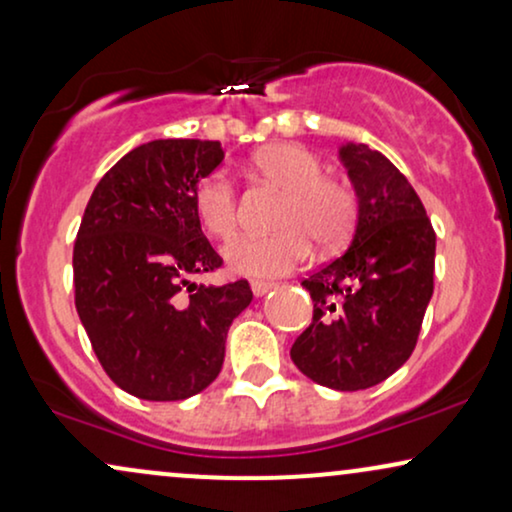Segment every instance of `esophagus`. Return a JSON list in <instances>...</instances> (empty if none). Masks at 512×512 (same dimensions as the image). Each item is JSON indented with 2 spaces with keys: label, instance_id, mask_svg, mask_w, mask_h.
<instances>
[{
  "label": "esophagus",
  "instance_id": "34e87169",
  "mask_svg": "<svg viewBox=\"0 0 512 512\" xmlns=\"http://www.w3.org/2000/svg\"><path fill=\"white\" fill-rule=\"evenodd\" d=\"M250 288H252V293H255V297H262V295H267L271 288H274V283H271V281H252Z\"/></svg>",
  "mask_w": 512,
  "mask_h": 512
}]
</instances>
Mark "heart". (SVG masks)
I'll list each match as a JSON object with an SVG mask.
<instances>
[{"label": "heart", "mask_w": 512, "mask_h": 512, "mask_svg": "<svg viewBox=\"0 0 512 512\" xmlns=\"http://www.w3.org/2000/svg\"><path fill=\"white\" fill-rule=\"evenodd\" d=\"M252 170L286 191L267 236H243L226 250L234 274L252 278L283 276L309 255V241L319 250H333L347 241L357 222L359 198L342 177L323 174L319 155L295 144H271L252 155ZM193 212L200 229L217 241H231L238 231L236 189L222 172L200 179L193 189Z\"/></svg>", "instance_id": "obj_1"}]
</instances>
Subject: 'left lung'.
I'll return each mask as SVG.
<instances>
[{
  "label": "left lung",
  "instance_id": "8db88e82",
  "mask_svg": "<svg viewBox=\"0 0 512 512\" xmlns=\"http://www.w3.org/2000/svg\"><path fill=\"white\" fill-rule=\"evenodd\" d=\"M359 198L352 243L304 278L314 302L290 359L314 383L357 392L406 364L435 288V229L409 179L380 151L342 144Z\"/></svg>",
  "mask_w": 512,
  "mask_h": 512
}]
</instances>
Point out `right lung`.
Listing matches in <instances>:
<instances>
[{"label":"right lung","mask_w":512,"mask_h":512,"mask_svg":"<svg viewBox=\"0 0 512 512\" xmlns=\"http://www.w3.org/2000/svg\"><path fill=\"white\" fill-rule=\"evenodd\" d=\"M222 160L219 141H148L103 174L84 210L77 314L108 378L139 399L203 392L222 371L231 321L252 300L248 281H191L222 267L191 203Z\"/></svg>","instance_id":"obj_1"}]
</instances>
